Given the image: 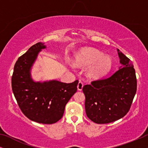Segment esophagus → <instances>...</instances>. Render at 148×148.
Listing matches in <instances>:
<instances>
[{
  "instance_id": "esophagus-1",
  "label": "esophagus",
  "mask_w": 148,
  "mask_h": 148,
  "mask_svg": "<svg viewBox=\"0 0 148 148\" xmlns=\"http://www.w3.org/2000/svg\"><path fill=\"white\" fill-rule=\"evenodd\" d=\"M83 87H84V83H83L82 82H79L78 83V85H77V89L78 90L81 91L82 90Z\"/></svg>"
}]
</instances>
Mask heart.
I'll use <instances>...</instances> for the list:
<instances>
[{"instance_id": "b5f03b06", "label": "heart", "mask_w": 148, "mask_h": 148, "mask_svg": "<svg viewBox=\"0 0 148 148\" xmlns=\"http://www.w3.org/2000/svg\"><path fill=\"white\" fill-rule=\"evenodd\" d=\"M76 62L79 65L90 66L88 75L97 79L104 76L110 71L112 61L109 56L94 48H86L76 56Z\"/></svg>"}]
</instances>
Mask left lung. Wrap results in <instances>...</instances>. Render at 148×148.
<instances>
[{"instance_id":"obj_1","label":"left lung","mask_w":148,"mask_h":148,"mask_svg":"<svg viewBox=\"0 0 148 148\" xmlns=\"http://www.w3.org/2000/svg\"><path fill=\"white\" fill-rule=\"evenodd\" d=\"M122 66L107 78L83 87L87 116L98 124L119 120L130 110L137 91L135 71L131 60L118 50Z\"/></svg>"}]
</instances>
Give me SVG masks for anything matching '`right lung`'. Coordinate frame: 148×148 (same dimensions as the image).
Returning <instances> with one entry per match:
<instances>
[{
	"instance_id": "obj_1",
	"label": "right lung",
	"mask_w": 148,
	"mask_h": 148,
	"mask_svg": "<svg viewBox=\"0 0 148 148\" xmlns=\"http://www.w3.org/2000/svg\"><path fill=\"white\" fill-rule=\"evenodd\" d=\"M45 48L38 42L18 58L11 86L18 106L25 116L39 123L53 124L63 116L66 103L77 92L79 81L70 84L56 80L34 82L30 69L38 52Z\"/></svg>"
}]
</instances>
